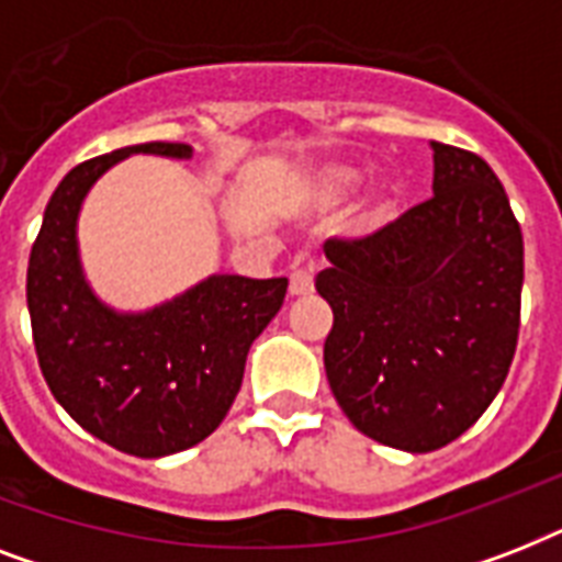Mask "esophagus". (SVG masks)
Wrapping results in <instances>:
<instances>
[{"label":"esophagus","instance_id":"obj_1","mask_svg":"<svg viewBox=\"0 0 562 562\" xmlns=\"http://www.w3.org/2000/svg\"><path fill=\"white\" fill-rule=\"evenodd\" d=\"M315 291V282H312V277H308L306 271H294L291 273V282H289V294L291 297H308Z\"/></svg>","mask_w":562,"mask_h":562}]
</instances>
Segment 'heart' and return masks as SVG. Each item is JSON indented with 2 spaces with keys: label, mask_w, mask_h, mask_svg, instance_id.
Wrapping results in <instances>:
<instances>
[{
  "label": "heart",
  "mask_w": 562,
  "mask_h": 562,
  "mask_svg": "<svg viewBox=\"0 0 562 562\" xmlns=\"http://www.w3.org/2000/svg\"><path fill=\"white\" fill-rule=\"evenodd\" d=\"M361 183H364V169L356 162H324L308 178L306 203L315 210H333L335 203L350 198ZM393 215H396V189L391 183H375L344 221V238L356 245L373 241L387 229Z\"/></svg>",
  "instance_id": "b5f03b06"
}]
</instances>
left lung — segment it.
<instances>
[{"label":"left lung","mask_w":562,"mask_h":562,"mask_svg":"<svg viewBox=\"0 0 562 562\" xmlns=\"http://www.w3.org/2000/svg\"><path fill=\"white\" fill-rule=\"evenodd\" d=\"M431 198L373 241H326L324 368L361 435L402 452L461 437L505 384L519 335L522 229L479 154L431 143Z\"/></svg>","instance_id":"left-lung-1"}]
</instances>
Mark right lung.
<instances>
[{"instance_id": "1", "label": "right lung", "mask_w": 562, "mask_h": 562, "mask_svg": "<svg viewBox=\"0 0 562 562\" xmlns=\"http://www.w3.org/2000/svg\"><path fill=\"white\" fill-rule=\"evenodd\" d=\"M134 154L192 160L183 143L127 145L57 183L29 259V315L40 370L69 417L136 458L201 443L227 417L250 344L280 312L289 280L210 273L151 308L122 312L95 294L78 245L90 189Z\"/></svg>"}]
</instances>
